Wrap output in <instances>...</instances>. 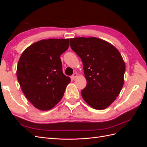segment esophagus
Wrapping results in <instances>:
<instances>
[{
    "label": "esophagus",
    "mask_w": 147,
    "mask_h": 147,
    "mask_svg": "<svg viewBox=\"0 0 147 147\" xmlns=\"http://www.w3.org/2000/svg\"><path fill=\"white\" fill-rule=\"evenodd\" d=\"M77 75H78L77 73H74V74L72 75V79L76 78L77 77Z\"/></svg>",
    "instance_id": "1"
}]
</instances>
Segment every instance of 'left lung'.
<instances>
[{
    "label": "left lung",
    "mask_w": 147,
    "mask_h": 147,
    "mask_svg": "<svg viewBox=\"0 0 147 147\" xmlns=\"http://www.w3.org/2000/svg\"><path fill=\"white\" fill-rule=\"evenodd\" d=\"M72 50L80 57L87 84L81 91L91 107L105 109L116 99L123 88L126 66L117 49L96 37L70 39Z\"/></svg>",
    "instance_id": "left-lung-1"
}]
</instances>
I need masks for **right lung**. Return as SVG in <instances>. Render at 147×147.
Listing matches in <instances>:
<instances>
[{
    "label": "right lung",
    "mask_w": 147,
    "mask_h": 147,
    "mask_svg": "<svg viewBox=\"0 0 147 147\" xmlns=\"http://www.w3.org/2000/svg\"><path fill=\"white\" fill-rule=\"evenodd\" d=\"M69 39L42 40L22 53L16 75L21 90L31 104L48 110L63 97L70 78L63 72L60 56L67 50Z\"/></svg>",
    "instance_id": "add662e5"
}]
</instances>
